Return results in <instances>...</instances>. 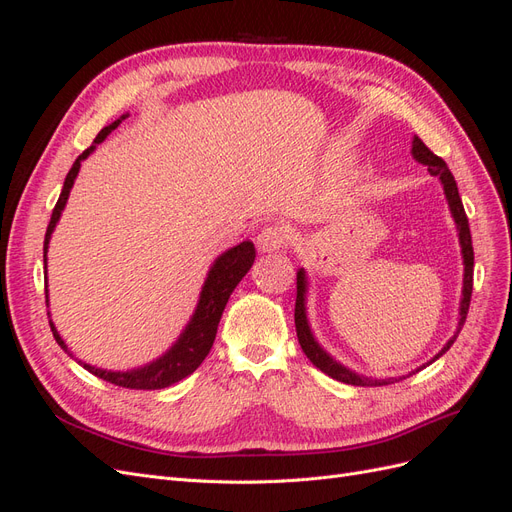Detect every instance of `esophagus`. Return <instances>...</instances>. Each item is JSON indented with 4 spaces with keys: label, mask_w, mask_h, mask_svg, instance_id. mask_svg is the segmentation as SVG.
<instances>
[{
    "label": "esophagus",
    "mask_w": 512,
    "mask_h": 512,
    "mask_svg": "<svg viewBox=\"0 0 512 512\" xmlns=\"http://www.w3.org/2000/svg\"><path fill=\"white\" fill-rule=\"evenodd\" d=\"M292 239V228L284 222H275L267 224L258 232L256 245L262 254H271V252H280L290 243Z\"/></svg>",
    "instance_id": "esophagus-1"
}]
</instances>
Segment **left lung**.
<instances>
[{"label": "left lung", "mask_w": 512, "mask_h": 512, "mask_svg": "<svg viewBox=\"0 0 512 512\" xmlns=\"http://www.w3.org/2000/svg\"><path fill=\"white\" fill-rule=\"evenodd\" d=\"M412 156L421 164H425L431 175H436V177L442 179L448 207H451V213H453V218H455L457 228H459V243H461L463 265H466V273H463V299H461V309H459V316H461L459 318V327H457L455 337L448 339V344L440 350V354L433 356V361H436V359H440V356L448 348L453 346V342H455L461 327H463V322H466V318H468L470 299H472V282H474L472 280V277H474V247H472L468 215H466V211H463V203H461V196H459V190H457L455 177H453L451 170H448L446 162L440 156H436V153H433L418 136H414V141H412ZM294 327H297L299 344H301L307 359L312 361L320 371H324V374L331 376L333 380L354 384V386H382V384H391L393 382V380H371V378H365V376H356V374H352L350 369H346V367L339 365L337 361H333L331 356L316 344L312 331H309L307 316H305V273H303V269L297 273V303H294Z\"/></svg>", "instance_id": "obj_1"}]
</instances>
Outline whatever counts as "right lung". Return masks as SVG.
I'll list each match as a JSON object with an SVG mask.
<instances>
[{"label":"right lung","mask_w":512,"mask_h":512,"mask_svg":"<svg viewBox=\"0 0 512 512\" xmlns=\"http://www.w3.org/2000/svg\"><path fill=\"white\" fill-rule=\"evenodd\" d=\"M121 119H126V115H123ZM121 119L113 121L111 126H106L98 132L94 145L85 149L81 156L76 158V162L70 168V173L66 175L64 188H61L59 200H57V205H55L53 215H51L49 228H46V235H44V262H46V247H49L51 232H53L55 224L59 222L61 211H64V207H66V200H68V194L72 190V183H74L76 175H79L81 162L89 156L91 151L96 149L98 143H102L104 138L119 126ZM254 258H256L254 243L243 241L237 247H232V250L224 252L218 260H215V265L211 267L207 282L203 286V292H200V301H198V307H196V312H194L190 324L185 327L183 335L177 339V344L170 348L164 356H160L158 361H153L151 365L141 367V369H132V371H106V369L91 367L83 361H79V363L89 371V374H94V376H98L106 382H111L115 386H123V389H134V391L166 389V386L175 384L183 378H188L192 371H196L198 365L205 361V356L209 354V350L213 346L215 333H218V324H220L222 312H224V307L230 299V294H232V290L237 288V284L243 280V275L252 269ZM46 303H49V294H46ZM49 324H51L55 342L70 354V350L64 344V339L59 337V333L53 327L51 320H49Z\"/></svg>","instance_id":"1"}]
</instances>
